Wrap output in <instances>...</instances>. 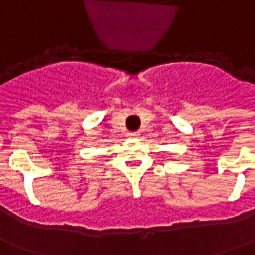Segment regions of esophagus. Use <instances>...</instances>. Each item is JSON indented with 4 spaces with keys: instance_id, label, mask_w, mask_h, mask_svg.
I'll return each mask as SVG.
<instances>
[{
    "instance_id": "obj_1",
    "label": "esophagus",
    "mask_w": 255,
    "mask_h": 255,
    "mask_svg": "<svg viewBox=\"0 0 255 255\" xmlns=\"http://www.w3.org/2000/svg\"><path fill=\"white\" fill-rule=\"evenodd\" d=\"M128 135H129V136H138L139 132H128Z\"/></svg>"
}]
</instances>
